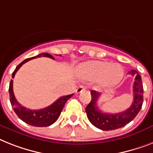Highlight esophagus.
<instances>
[{
    "label": "esophagus",
    "mask_w": 153,
    "mask_h": 153,
    "mask_svg": "<svg viewBox=\"0 0 153 153\" xmlns=\"http://www.w3.org/2000/svg\"><path fill=\"white\" fill-rule=\"evenodd\" d=\"M84 90H85V87H84V86H79V87L76 88V94H79V93H80V92H82Z\"/></svg>",
    "instance_id": "34e87169"
}]
</instances>
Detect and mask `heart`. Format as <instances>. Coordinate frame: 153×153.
Returning <instances> with one entry per match:
<instances>
[{"mask_svg":"<svg viewBox=\"0 0 153 153\" xmlns=\"http://www.w3.org/2000/svg\"><path fill=\"white\" fill-rule=\"evenodd\" d=\"M82 78L87 80L100 79L103 87H112L121 80L123 76V69L117 63L105 61H90L82 63L78 67Z\"/></svg>","mask_w":153,"mask_h":153,"instance_id":"b5f03b06","label":"heart"}]
</instances>
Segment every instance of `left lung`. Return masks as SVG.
I'll return each instance as SVG.
<instances>
[{
    "instance_id": "8db88e82",
    "label": "left lung",
    "mask_w": 153,
    "mask_h": 153,
    "mask_svg": "<svg viewBox=\"0 0 153 153\" xmlns=\"http://www.w3.org/2000/svg\"><path fill=\"white\" fill-rule=\"evenodd\" d=\"M129 74L136 76L134 82L133 93L134 102L130 108L122 113L110 114L102 113L97 107V101L100 96V93L95 91H91V100L86 107L85 110L88 118L91 123L98 129L102 131L116 130L129 123L139 113L143 103V86L142 77L136 70L132 69Z\"/></svg>"
}]
</instances>
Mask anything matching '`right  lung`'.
<instances>
[{
	"mask_svg": "<svg viewBox=\"0 0 153 153\" xmlns=\"http://www.w3.org/2000/svg\"><path fill=\"white\" fill-rule=\"evenodd\" d=\"M59 55L61 56L62 55ZM40 57H48V58L55 59L52 55L48 54V53H41L36 56L25 59L16 68L15 71L12 73L11 77L14 78L16 72L19 69V68L23 65L24 63H26V62L32 60L33 59H36V58H40ZM8 91H9L10 102H11V106L13 108L15 113L19 117V118L22 120L23 122H25L27 124L31 125V126H34V127H48L50 125L53 124L57 120L59 119L65 102L71 98L72 95H74V94H73L62 96L59 98V99H57L53 104L49 105L48 107H46V108H42V109H39V110H31L30 108H26L21 105V104H19L17 102L16 97L14 95L13 80L12 79H11V81H10Z\"/></svg>",
	"mask_w": 153,
	"mask_h": 153,
	"instance_id": "right-lung-1",
	"label": "right lung"
}]
</instances>
